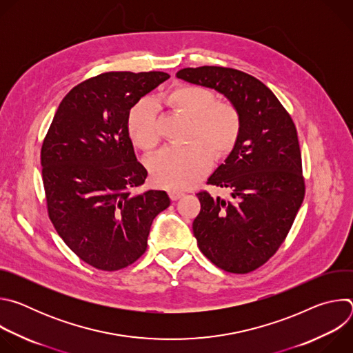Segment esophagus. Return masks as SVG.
<instances>
[{
    "instance_id": "esophagus-1",
    "label": "esophagus",
    "mask_w": 353,
    "mask_h": 353,
    "mask_svg": "<svg viewBox=\"0 0 353 353\" xmlns=\"http://www.w3.org/2000/svg\"><path fill=\"white\" fill-rule=\"evenodd\" d=\"M184 195V192L177 191V190H169V196L172 201H177L179 198H181Z\"/></svg>"
}]
</instances>
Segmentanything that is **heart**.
Masks as SVG:
<instances>
[{"label": "heart", "mask_w": 353, "mask_h": 353, "mask_svg": "<svg viewBox=\"0 0 353 353\" xmlns=\"http://www.w3.org/2000/svg\"><path fill=\"white\" fill-rule=\"evenodd\" d=\"M166 103L192 119L191 141L187 146H168L149 162L155 184L187 188L208 174L214 157L226 159L236 149L241 135V116L230 102H216L215 93L199 85L181 83L165 97ZM128 131L142 149H154L161 141L158 106L143 99L131 110Z\"/></svg>", "instance_id": "b5f03b06"}]
</instances>
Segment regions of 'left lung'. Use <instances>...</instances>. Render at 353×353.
<instances>
[{
	"label": "left lung",
	"instance_id": "8db88e82",
	"mask_svg": "<svg viewBox=\"0 0 353 353\" xmlns=\"http://www.w3.org/2000/svg\"><path fill=\"white\" fill-rule=\"evenodd\" d=\"M177 78L225 94L241 116V135L208 184L233 199L196 194L192 222L199 250L226 272L247 274L265 264L283 243L305 198L294 123L261 81L225 67L183 68Z\"/></svg>",
	"mask_w": 353,
	"mask_h": 353
}]
</instances>
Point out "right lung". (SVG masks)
<instances>
[{"label":"right lung","mask_w":353,"mask_h":353,"mask_svg":"<svg viewBox=\"0 0 353 353\" xmlns=\"http://www.w3.org/2000/svg\"><path fill=\"white\" fill-rule=\"evenodd\" d=\"M169 77L123 71L81 82L63 99L43 141L48 218L74 253L97 270L135 263L155 216L170 205L166 191L132 192L148 172L128 134L131 108Z\"/></svg>","instance_id":"1"}]
</instances>
